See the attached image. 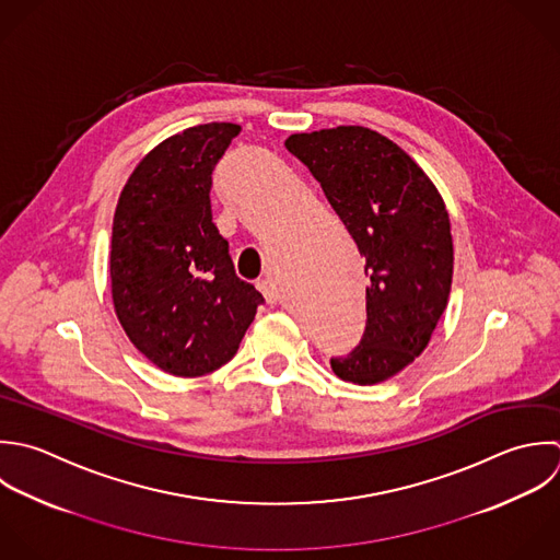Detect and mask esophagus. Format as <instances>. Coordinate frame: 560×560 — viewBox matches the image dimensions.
Instances as JSON below:
<instances>
[{
    "instance_id": "obj_1",
    "label": "esophagus",
    "mask_w": 560,
    "mask_h": 560,
    "mask_svg": "<svg viewBox=\"0 0 560 560\" xmlns=\"http://www.w3.org/2000/svg\"><path fill=\"white\" fill-rule=\"evenodd\" d=\"M257 288H259V292L266 296V301H268V303H277L279 292H277V285H275V281H272L270 277L259 279V281H257Z\"/></svg>"
}]
</instances>
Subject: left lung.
I'll list each match as a JSON object with an SVG mask.
<instances>
[{
    "label": "left lung",
    "instance_id": "obj_1",
    "mask_svg": "<svg viewBox=\"0 0 560 560\" xmlns=\"http://www.w3.org/2000/svg\"><path fill=\"white\" fill-rule=\"evenodd\" d=\"M285 148L320 183L366 261V329L331 358L334 373L380 384L428 347L450 299V213L428 174L388 137L364 126L299 132Z\"/></svg>",
    "mask_w": 560,
    "mask_h": 560
}]
</instances>
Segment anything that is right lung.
<instances>
[{"label": "right lung", "mask_w": 560, "mask_h": 560, "mask_svg": "<svg viewBox=\"0 0 560 560\" xmlns=\"http://www.w3.org/2000/svg\"><path fill=\"white\" fill-rule=\"evenodd\" d=\"M240 126L211 121L150 150L126 180L110 292L130 342L161 371L200 377L240 349L264 296L235 275L211 218V174Z\"/></svg>", "instance_id": "obj_1"}]
</instances>
